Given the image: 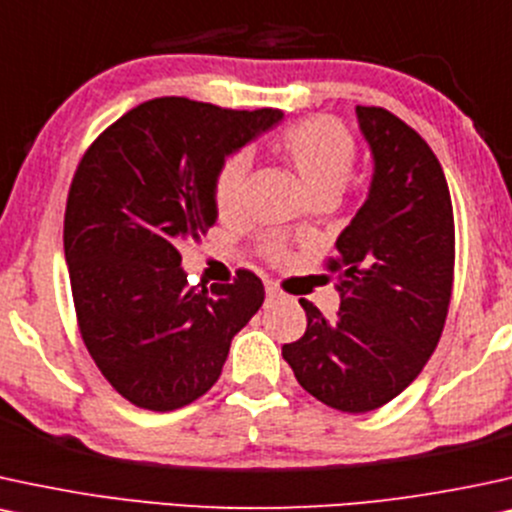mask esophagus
I'll return each mask as SVG.
<instances>
[{
  "mask_svg": "<svg viewBox=\"0 0 512 512\" xmlns=\"http://www.w3.org/2000/svg\"><path fill=\"white\" fill-rule=\"evenodd\" d=\"M281 297H283L281 290H278L274 283H267V300L269 302H276V300H281Z\"/></svg>",
  "mask_w": 512,
  "mask_h": 512,
  "instance_id": "34e87169",
  "label": "esophagus"
}]
</instances>
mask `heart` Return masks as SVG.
Listing matches in <instances>:
<instances>
[{"mask_svg": "<svg viewBox=\"0 0 512 512\" xmlns=\"http://www.w3.org/2000/svg\"><path fill=\"white\" fill-rule=\"evenodd\" d=\"M278 151L286 155L297 177L307 186L309 196L321 193H338L352 177L357 163V144L345 125L331 118H309L293 125L278 139ZM245 177H248V160L245 155H229L215 174L212 198L222 217L236 215L241 208Z\"/></svg>", "mask_w": 512, "mask_h": 512, "instance_id": "obj_1", "label": "heart"}]
</instances>
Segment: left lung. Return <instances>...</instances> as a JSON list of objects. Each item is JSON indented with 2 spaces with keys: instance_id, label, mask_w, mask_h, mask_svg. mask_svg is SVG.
<instances>
[{
  "instance_id": "obj_1",
  "label": "left lung",
  "mask_w": 512,
  "mask_h": 512,
  "mask_svg": "<svg viewBox=\"0 0 512 512\" xmlns=\"http://www.w3.org/2000/svg\"><path fill=\"white\" fill-rule=\"evenodd\" d=\"M373 155L368 196L335 241L340 312L300 300L307 331L283 345L297 383L366 413L409 387L435 352L454 286V208L437 155L385 108L357 106Z\"/></svg>"
}]
</instances>
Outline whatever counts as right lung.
I'll use <instances>...</instances> for the list:
<instances>
[{
	"mask_svg": "<svg viewBox=\"0 0 512 512\" xmlns=\"http://www.w3.org/2000/svg\"><path fill=\"white\" fill-rule=\"evenodd\" d=\"M281 120L163 96L113 122L77 165L63 222L77 323L103 378L139 409L203 397L262 307L252 271L189 286L179 245L217 222L219 165Z\"/></svg>",
	"mask_w": 512,
	"mask_h": 512,
	"instance_id": "obj_1",
	"label": "right lung"
}]
</instances>
